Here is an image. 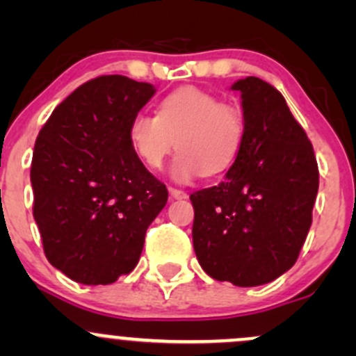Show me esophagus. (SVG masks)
Returning a JSON list of instances; mask_svg holds the SVG:
<instances>
[{"mask_svg": "<svg viewBox=\"0 0 356 356\" xmlns=\"http://www.w3.org/2000/svg\"><path fill=\"white\" fill-rule=\"evenodd\" d=\"M168 191H170V198L172 200H184V198H188V193L182 191V189L170 188V189H168Z\"/></svg>", "mask_w": 356, "mask_h": 356, "instance_id": "esophagus-1", "label": "esophagus"}]
</instances>
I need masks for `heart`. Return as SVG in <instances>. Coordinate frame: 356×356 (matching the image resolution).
<instances>
[{"mask_svg": "<svg viewBox=\"0 0 356 356\" xmlns=\"http://www.w3.org/2000/svg\"><path fill=\"white\" fill-rule=\"evenodd\" d=\"M129 143L139 160L161 168L172 149H181L172 175L186 182L232 167L245 139L241 110L196 88H181L158 103L155 115L139 111L129 122Z\"/></svg>", "mask_w": 356, "mask_h": 356, "instance_id": "obj_1", "label": "heart"}]
</instances>
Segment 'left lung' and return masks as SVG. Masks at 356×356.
<instances>
[{
    "mask_svg": "<svg viewBox=\"0 0 356 356\" xmlns=\"http://www.w3.org/2000/svg\"><path fill=\"white\" fill-rule=\"evenodd\" d=\"M245 139L224 182L191 195L193 246L204 272L239 288L272 282L298 260L318 191L314 146L286 99L239 79Z\"/></svg>",
    "mask_w": 356,
    "mask_h": 356,
    "instance_id": "left-lung-1",
    "label": "left lung"
}]
</instances>
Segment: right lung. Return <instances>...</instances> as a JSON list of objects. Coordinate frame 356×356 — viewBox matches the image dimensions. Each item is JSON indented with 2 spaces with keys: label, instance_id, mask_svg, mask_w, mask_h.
Masks as SVG:
<instances>
[{
  "label": "right lung",
  "instance_id": "add662e5",
  "mask_svg": "<svg viewBox=\"0 0 356 356\" xmlns=\"http://www.w3.org/2000/svg\"><path fill=\"white\" fill-rule=\"evenodd\" d=\"M155 92L148 82L102 75L67 96L39 131L32 213L46 258L72 281L111 284L134 270L146 229L167 203V188L127 134Z\"/></svg>",
  "mask_w": 356,
  "mask_h": 356
}]
</instances>
